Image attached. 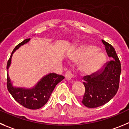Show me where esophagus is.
Masks as SVG:
<instances>
[{
  "label": "esophagus",
  "instance_id": "esophagus-1",
  "mask_svg": "<svg viewBox=\"0 0 129 129\" xmlns=\"http://www.w3.org/2000/svg\"><path fill=\"white\" fill-rule=\"evenodd\" d=\"M73 77V73H71V71H68L66 72V79H67L68 81H70V80H72V78Z\"/></svg>",
  "mask_w": 129,
  "mask_h": 129
}]
</instances>
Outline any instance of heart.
Instances as JSON below:
<instances>
[{"instance_id": "heart-1", "label": "heart", "mask_w": 129, "mask_h": 129, "mask_svg": "<svg viewBox=\"0 0 129 129\" xmlns=\"http://www.w3.org/2000/svg\"><path fill=\"white\" fill-rule=\"evenodd\" d=\"M98 48L93 45L81 47L74 56L78 62H82L81 69L85 74H92L98 71L105 61V55L97 51Z\"/></svg>"}]
</instances>
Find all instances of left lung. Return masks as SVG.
<instances>
[{
    "mask_svg": "<svg viewBox=\"0 0 129 129\" xmlns=\"http://www.w3.org/2000/svg\"><path fill=\"white\" fill-rule=\"evenodd\" d=\"M110 60L90 75L83 77L85 92L81 103L89 108L101 106L108 103L117 93L121 74V63L115 48L102 40Z\"/></svg>",
    "mask_w": 129,
    "mask_h": 129,
    "instance_id": "8db88e82",
    "label": "left lung"
}]
</instances>
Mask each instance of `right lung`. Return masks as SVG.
<instances>
[{"mask_svg": "<svg viewBox=\"0 0 129 129\" xmlns=\"http://www.w3.org/2000/svg\"><path fill=\"white\" fill-rule=\"evenodd\" d=\"M30 39H25L14 48L7 63V69L11 64L13 53L21 45L29 41ZM64 79V76L56 73H50L41 79V81L31 89L16 88L12 85L10 78L7 74V88L16 101L25 108L37 109L45 105L50 99L54 88L58 83Z\"/></svg>", "mask_w": 129, "mask_h": 129, "instance_id": "right-lung-1", "label": "right lung"}]
</instances>
